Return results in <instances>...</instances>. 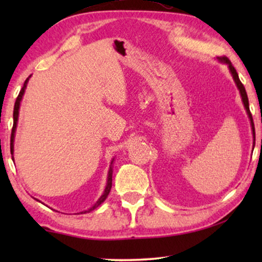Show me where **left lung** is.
<instances>
[{
  "label": "left lung",
  "instance_id": "left-lung-1",
  "mask_svg": "<svg viewBox=\"0 0 262 262\" xmlns=\"http://www.w3.org/2000/svg\"><path fill=\"white\" fill-rule=\"evenodd\" d=\"M218 59H220L221 62H224V63H228V64H229V69H230V71H231V75H232V77H234V80H235V83L237 84V88L239 89V93H241V96H242V101H243V105H245V107H246V111H247V113H248V116H249L250 124H252V128H253V135L255 136V132H254V123H253V117H252V113H250V111H249V102H248V96H247V93H246L245 85H243V84H242V82L239 81V78H238V75H237V73H236V69H235L234 67H232V64H231L230 60H229L228 57H225V56H222V57H220V58H218Z\"/></svg>",
  "mask_w": 262,
  "mask_h": 262
}]
</instances>
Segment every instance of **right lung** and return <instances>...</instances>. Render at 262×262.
Returning <instances> with one entry per match:
<instances>
[{
  "label": "right lung",
  "instance_id": "obj_1",
  "mask_svg": "<svg viewBox=\"0 0 262 262\" xmlns=\"http://www.w3.org/2000/svg\"><path fill=\"white\" fill-rule=\"evenodd\" d=\"M28 78H30V77H27V78H26V81H25L24 87L21 88V91H20V93H19V95H17V98H16L15 105H14V113H13L14 123H13V128H12V136H10V152H12V154H13V151H14V145H13V143H14V134H15L16 123H17V116H19L20 101H21V99H23V95H24V93H25V88H26V85H27ZM112 173H113L112 168H110V171H108V178H107V185H106L105 192H103V194L101 195V198H100V199L98 200V202H96V204H95L94 206L92 207V209H89L88 211H83V213H85V212H89V211H92V210L96 209V207H98V206L100 205V204H101L102 202H105V199L107 198V195H108V193H110V191H111V187H112ZM81 213H82V212H81Z\"/></svg>",
  "mask_w": 262,
  "mask_h": 262
}]
</instances>
